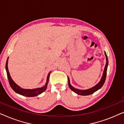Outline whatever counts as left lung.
Masks as SVG:
<instances>
[{"instance_id": "8db88e82", "label": "left lung", "mask_w": 124, "mask_h": 124, "mask_svg": "<svg viewBox=\"0 0 124 124\" xmlns=\"http://www.w3.org/2000/svg\"><path fill=\"white\" fill-rule=\"evenodd\" d=\"M105 53V55H106V66H105L104 71H103V76L101 77V81L98 83V84L96 85V86H94V87L91 88V89H88V90H80L75 89V88L73 87V86L71 85L70 84V81H69V78H68V85L70 89L72 90L73 91H74V93H76V94L80 95H83V96H86V95H91L93 94V93L95 92L98 90L101 89V88L102 87L103 85L104 84L105 81H106V75H107V67H108V57H107V55L106 52Z\"/></svg>"}]
</instances>
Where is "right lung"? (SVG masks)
<instances>
[{
    "mask_svg": "<svg viewBox=\"0 0 124 124\" xmlns=\"http://www.w3.org/2000/svg\"><path fill=\"white\" fill-rule=\"evenodd\" d=\"M8 57L7 60L6 64V69L7 71V77L8 81H9V84L11 86L12 89L16 93L18 94L21 95L27 96V97H33V96H36L38 95L42 94V93L44 92L46 89L47 84L48 83L49 78H50V75L51 72L49 73L47 78V82L46 83L45 86L41 88H38V89H23L18 86L17 85L15 84V82L12 80V78L10 76L9 72L8 71Z\"/></svg>",
    "mask_w": 124,
    "mask_h": 124,
    "instance_id": "obj_1",
    "label": "right lung"
}]
</instances>
